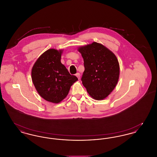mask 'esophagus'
<instances>
[{
	"label": "esophagus",
	"mask_w": 157,
	"mask_h": 157,
	"mask_svg": "<svg viewBox=\"0 0 157 157\" xmlns=\"http://www.w3.org/2000/svg\"><path fill=\"white\" fill-rule=\"evenodd\" d=\"M76 76L78 78V79H80V74H79V73L76 74Z\"/></svg>",
	"instance_id": "obj_1"
}]
</instances>
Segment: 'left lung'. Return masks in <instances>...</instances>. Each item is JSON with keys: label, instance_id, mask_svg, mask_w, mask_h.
<instances>
[{"label": "left lung", "instance_id": "1", "mask_svg": "<svg viewBox=\"0 0 157 157\" xmlns=\"http://www.w3.org/2000/svg\"><path fill=\"white\" fill-rule=\"evenodd\" d=\"M78 51L84 62L83 85L92 98L104 99L112 92L118 81V60L107 48L95 42L79 47Z\"/></svg>", "mask_w": 157, "mask_h": 157}]
</instances>
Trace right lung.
<instances>
[{"mask_svg": "<svg viewBox=\"0 0 157 157\" xmlns=\"http://www.w3.org/2000/svg\"><path fill=\"white\" fill-rule=\"evenodd\" d=\"M62 50L49 49L42 53L32 69V79L38 94L46 101L58 104L78 81L61 63Z\"/></svg>", "mask_w": 157, "mask_h": 157, "instance_id": "obj_1", "label": "right lung"}]
</instances>
